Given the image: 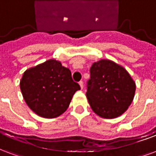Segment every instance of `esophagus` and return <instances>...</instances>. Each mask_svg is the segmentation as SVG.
Masks as SVG:
<instances>
[{"label": "esophagus", "instance_id": "1", "mask_svg": "<svg viewBox=\"0 0 156 156\" xmlns=\"http://www.w3.org/2000/svg\"><path fill=\"white\" fill-rule=\"evenodd\" d=\"M79 83V85H80V87H81L82 89H83V82L80 81L79 83Z\"/></svg>", "mask_w": 156, "mask_h": 156}]
</instances>
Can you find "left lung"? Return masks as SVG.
I'll return each instance as SVG.
<instances>
[{
  "label": "left lung",
  "instance_id": "1",
  "mask_svg": "<svg viewBox=\"0 0 156 156\" xmlns=\"http://www.w3.org/2000/svg\"><path fill=\"white\" fill-rule=\"evenodd\" d=\"M86 93L92 110L102 118L122 115L133 101L136 83L122 65L109 59L95 62L90 69Z\"/></svg>",
  "mask_w": 156,
  "mask_h": 156
}]
</instances>
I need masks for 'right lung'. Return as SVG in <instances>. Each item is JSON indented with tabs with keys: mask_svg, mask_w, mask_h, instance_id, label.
I'll list each match as a JSON object with an SVG mask.
<instances>
[{
	"mask_svg": "<svg viewBox=\"0 0 156 156\" xmlns=\"http://www.w3.org/2000/svg\"><path fill=\"white\" fill-rule=\"evenodd\" d=\"M20 87L24 100L34 113L44 118L58 117L68 109L73 96L80 89L69 69L49 59L23 73Z\"/></svg>",
	"mask_w": 156,
	"mask_h": 156,
	"instance_id": "add662e5",
	"label": "right lung"
}]
</instances>
